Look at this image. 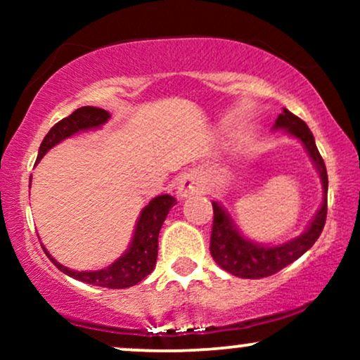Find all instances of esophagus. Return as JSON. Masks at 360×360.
I'll list each match as a JSON object with an SVG mask.
<instances>
[{"instance_id": "34e87169", "label": "esophagus", "mask_w": 360, "mask_h": 360, "mask_svg": "<svg viewBox=\"0 0 360 360\" xmlns=\"http://www.w3.org/2000/svg\"><path fill=\"white\" fill-rule=\"evenodd\" d=\"M201 189L200 186V181L196 179L193 174H183L181 176L179 183H177V194H179L181 198H188V196H193L194 193H198Z\"/></svg>"}]
</instances>
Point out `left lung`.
Segmentation results:
<instances>
[{"label":"left lung","instance_id":"1","mask_svg":"<svg viewBox=\"0 0 360 360\" xmlns=\"http://www.w3.org/2000/svg\"><path fill=\"white\" fill-rule=\"evenodd\" d=\"M274 128H286L291 135L300 139L311 155L320 171L323 184V203L313 218L309 229L301 237L276 247H264L243 238L230 221L229 214L218 203H213V229L210 237V252L217 264L230 274L245 279H260L276 274L283 267L295 262L320 237L326 220V194H328V176L320 152H318L311 130L303 120L284 108L276 120Z\"/></svg>","mask_w":360,"mask_h":360}]
</instances>
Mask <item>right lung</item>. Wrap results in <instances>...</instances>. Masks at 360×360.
Listing matches in <instances>:
<instances>
[{"mask_svg":"<svg viewBox=\"0 0 360 360\" xmlns=\"http://www.w3.org/2000/svg\"><path fill=\"white\" fill-rule=\"evenodd\" d=\"M108 118L110 113L106 110L94 108V106H81V108L72 111L69 117L57 122L56 125L49 130V134L45 135L42 143H40L37 159H42V157L47 154V150H51L56 143L62 142L64 139L71 137V135L77 134V131L81 130L100 127ZM174 205V196H169V194H162V196L154 198V200L142 210L131 245L128 247V250L117 260V262H113L111 266L106 267V269L93 272L71 271L57 262L47 250L44 249V252L49 255V259L56 264L57 269H60L64 274L71 276L74 279L82 281V283L110 289L130 288L134 286V284L140 283L143 278H147V276L154 271L157 260V249H159L160 226H162L167 213L171 212V208Z\"/></svg>","mask_w":360,"mask_h":360,"instance_id":"add662e5","label":"right lung"}]
</instances>
